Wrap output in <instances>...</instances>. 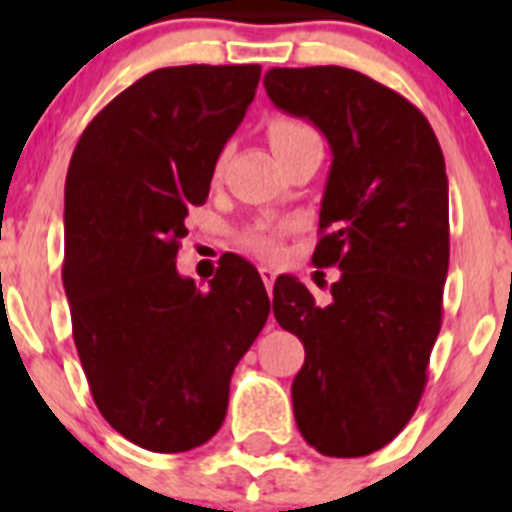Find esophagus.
Listing matches in <instances>:
<instances>
[{
	"label": "esophagus",
	"mask_w": 512,
	"mask_h": 512,
	"mask_svg": "<svg viewBox=\"0 0 512 512\" xmlns=\"http://www.w3.org/2000/svg\"><path fill=\"white\" fill-rule=\"evenodd\" d=\"M259 274H261V279H264L266 289H269V295H271V289H274V279H277V271L271 269V266H259Z\"/></svg>",
	"instance_id": "34e87169"
}]
</instances>
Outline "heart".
I'll return each instance as SVG.
<instances>
[{
  "mask_svg": "<svg viewBox=\"0 0 512 512\" xmlns=\"http://www.w3.org/2000/svg\"><path fill=\"white\" fill-rule=\"evenodd\" d=\"M315 135V130L307 128L305 122L289 120V117H279L269 125V143L274 153H282L284 148L295 146L297 140ZM282 225L274 223H256L243 233V246L256 256H274L279 251V238H282Z\"/></svg>",
  "mask_w": 512,
  "mask_h": 512,
  "instance_id": "heart-1",
  "label": "heart"
}]
</instances>
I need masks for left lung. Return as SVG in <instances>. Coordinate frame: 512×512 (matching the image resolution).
Instances as JSON below:
<instances>
[{"instance_id": "1", "label": "left lung", "mask_w": 512, "mask_h": 512, "mask_svg": "<svg viewBox=\"0 0 512 512\" xmlns=\"http://www.w3.org/2000/svg\"><path fill=\"white\" fill-rule=\"evenodd\" d=\"M266 94L328 138L333 164L312 264L338 266L320 307L274 282V318L305 346L292 382L302 438L325 456L379 451L428 379L449 274V179L431 122L402 94L341 66L271 69Z\"/></svg>"}]
</instances>
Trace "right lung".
<instances>
[{"instance_id":"right-lung-1","label":"right lung","mask_w":512,"mask_h":512,"mask_svg":"<svg viewBox=\"0 0 512 512\" xmlns=\"http://www.w3.org/2000/svg\"><path fill=\"white\" fill-rule=\"evenodd\" d=\"M261 66H169L89 122L66 174L63 289L89 390L135 446L179 454L210 441L230 377L269 318L259 271L223 253L210 289L176 271L189 205L241 125Z\"/></svg>"}]
</instances>
